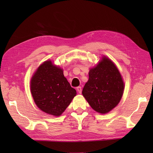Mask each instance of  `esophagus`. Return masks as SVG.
<instances>
[{
	"label": "esophagus",
	"instance_id": "34e87169",
	"mask_svg": "<svg viewBox=\"0 0 153 153\" xmlns=\"http://www.w3.org/2000/svg\"><path fill=\"white\" fill-rule=\"evenodd\" d=\"M76 89H77V91L78 92V93H80V94L82 93V87H81L80 86L76 88Z\"/></svg>",
	"mask_w": 153,
	"mask_h": 153
}]
</instances>
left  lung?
Masks as SVG:
<instances>
[{"label": "left lung", "mask_w": 153, "mask_h": 153, "mask_svg": "<svg viewBox=\"0 0 153 153\" xmlns=\"http://www.w3.org/2000/svg\"><path fill=\"white\" fill-rule=\"evenodd\" d=\"M89 80L82 94L92 109L101 114L108 113L121 100L124 82L117 67L106 57L90 69Z\"/></svg>", "instance_id": "obj_1"}]
</instances>
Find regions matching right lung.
Listing matches in <instances>:
<instances>
[{"mask_svg": "<svg viewBox=\"0 0 153 153\" xmlns=\"http://www.w3.org/2000/svg\"><path fill=\"white\" fill-rule=\"evenodd\" d=\"M30 91L38 107L55 116L61 115L76 94L62 69L50 61H45L37 69L30 82Z\"/></svg>", "mask_w": 153, "mask_h": 153, "instance_id": "add662e5", "label": "right lung"}]
</instances>
